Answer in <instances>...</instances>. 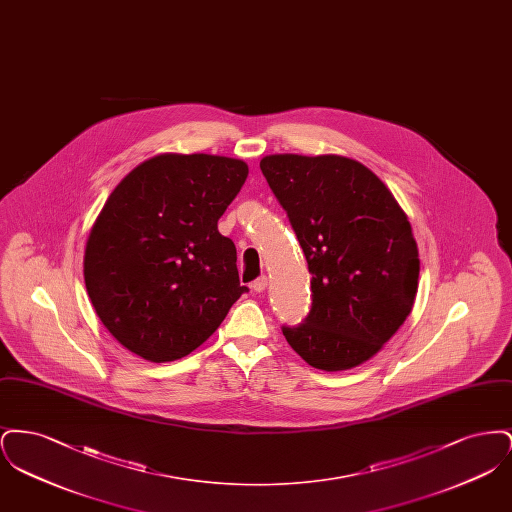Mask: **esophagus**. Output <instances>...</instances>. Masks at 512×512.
<instances>
[{
    "label": "esophagus",
    "mask_w": 512,
    "mask_h": 512,
    "mask_svg": "<svg viewBox=\"0 0 512 512\" xmlns=\"http://www.w3.org/2000/svg\"><path fill=\"white\" fill-rule=\"evenodd\" d=\"M268 278L267 276H259L253 284H251V288H253V292L261 293L265 292V288H267Z\"/></svg>",
    "instance_id": "34e87169"
}]
</instances>
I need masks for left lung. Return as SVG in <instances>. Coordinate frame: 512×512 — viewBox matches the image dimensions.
Returning a JSON list of instances; mask_svg holds the SVG:
<instances>
[{
	"instance_id": "obj_1",
	"label": "left lung",
	"mask_w": 512,
	"mask_h": 512,
	"mask_svg": "<svg viewBox=\"0 0 512 512\" xmlns=\"http://www.w3.org/2000/svg\"><path fill=\"white\" fill-rule=\"evenodd\" d=\"M261 171L288 213L311 272V311L282 326L311 366L338 372L363 365L411 315L418 247L386 184L341 155H267Z\"/></svg>"
}]
</instances>
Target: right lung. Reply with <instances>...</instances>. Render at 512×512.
Returning <instances> with one entry per match:
<instances>
[{"instance_id": "obj_1", "label": "right lung", "mask_w": 512, "mask_h": 512, "mask_svg": "<svg viewBox=\"0 0 512 512\" xmlns=\"http://www.w3.org/2000/svg\"><path fill=\"white\" fill-rule=\"evenodd\" d=\"M240 159L163 153L107 197L84 251V282L103 326L151 363L190 355L247 288L219 219L247 178Z\"/></svg>"}]
</instances>
